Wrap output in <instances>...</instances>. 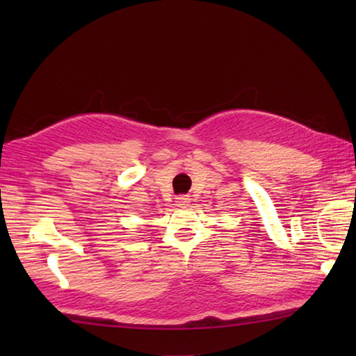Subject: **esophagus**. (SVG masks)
<instances>
[{"label":"esophagus","mask_w":356,"mask_h":356,"mask_svg":"<svg viewBox=\"0 0 356 356\" xmlns=\"http://www.w3.org/2000/svg\"><path fill=\"white\" fill-rule=\"evenodd\" d=\"M176 205L179 208H186L188 205H190V197H188V195H179V197L176 199Z\"/></svg>","instance_id":"obj_1"}]
</instances>
